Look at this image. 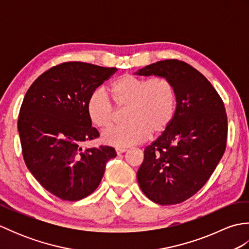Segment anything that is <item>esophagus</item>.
I'll use <instances>...</instances> for the list:
<instances>
[{"instance_id":"34e87169","label":"esophagus","mask_w":249,"mask_h":249,"mask_svg":"<svg viewBox=\"0 0 249 249\" xmlns=\"http://www.w3.org/2000/svg\"><path fill=\"white\" fill-rule=\"evenodd\" d=\"M115 151H116V154L119 155V154H122V153L126 152V149H125V147H116Z\"/></svg>"}]
</instances>
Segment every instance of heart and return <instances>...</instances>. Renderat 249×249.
I'll use <instances>...</instances> for the list:
<instances>
[{
	"label": "heart",
	"instance_id": "obj_1",
	"mask_svg": "<svg viewBox=\"0 0 249 249\" xmlns=\"http://www.w3.org/2000/svg\"><path fill=\"white\" fill-rule=\"evenodd\" d=\"M109 94L118 109H125L126 124L103 133V141L116 147L130 146L165 130L176 112L177 96L170 80L131 75L122 76L111 84ZM88 114L93 125L107 128L113 123L116 110L104 91H95L88 102Z\"/></svg>",
	"mask_w": 249,
	"mask_h": 249
}]
</instances>
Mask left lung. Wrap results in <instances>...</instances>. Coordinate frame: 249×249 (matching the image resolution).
Masks as SVG:
<instances>
[{"mask_svg":"<svg viewBox=\"0 0 249 249\" xmlns=\"http://www.w3.org/2000/svg\"><path fill=\"white\" fill-rule=\"evenodd\" d=\"M135 75L167 78L177 96L170 124L145 147L137 172L139 186L153 202L181 203L208 182L224 155L228 133L224 103L208 79L185 62L160 61Z\"/></svg>","mask_w":249,"mask_h":249,"instance_id":"left-lung-1","label":"left lung"}]
</instances>
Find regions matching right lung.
Instances as JSON below:
<instances>
[{"mask_svg": "<svg viewBox=\"0 0 249 249\" xmlns=\"http://www.w3.org/2000/svg\"><path fill=\"white\" fill-rule=\"evenodd\" d=\"M116 68L67 62L40 75L21 105L18 131L25 165L45 189L77 201L102 181L106 163L116 156L110 146L83 149L99 137L88 114L91 95Z\"/></svg>", "mask_w": 249, "mask_h": 249, "instance_id": "1", "label": "right lung"}]
</instances>
